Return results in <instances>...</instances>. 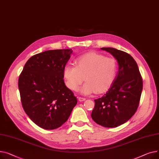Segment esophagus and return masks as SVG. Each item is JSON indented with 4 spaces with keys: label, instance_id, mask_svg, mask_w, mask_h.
I'll use <instances>...</instances> for the list:
<instances>
[{
    "label": "esophagus",
    "instance_id": "esophagus-1",
    "mask_svg": "<svg viewBox=\"0 0 159 159\" xmlns=\"http://www.w3.org/2000/svg\"><path fill=\"white\" fill-rule=\"evenodd\" d=\"M86 99L85 98H82V97H78V100L80 101H84Z\"/></svg>",
    "mask_w": 159,
    "mask_h": 159
}]
</instances>
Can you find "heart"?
<instances>
[{"label":"heart","mask_w":159,"mask_h":159,"mask_svg":"<svg viewBox=\"0 0 159 159\" xmlns=\"http://www.w3.org/2000/svg\"><path fill=\"white\" fill-rule=\"evenodd\" d=\"M117 72L118 63L115 58L90 52L78 58L75 66H65L63 75L67 87L74 91L78 90L85 79L86 83L81 92L89 95L95 91L98 94L107 91L114 82Z\"/></svg>","instance_id":"b5f03b06"}]
</instances>
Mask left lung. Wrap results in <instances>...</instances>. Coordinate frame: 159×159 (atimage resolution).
Wrapping results in <instances>:
<instances>
[{
    "label": "left lung",
    "mask_w": 159,
    "mask_h": 159,
    "mask_svg": "<svg viewBox=\"0 0 159 159\" xmlns=\"http://www.w3.org/2000/svg\"><path fill=\"white\" fill-rule=\"evenodd\" d=\"M101 49L113 56L119 70L106 94L94 100L91 117L102 126L114 128L127 122L135 113L143 90V80L136 61L129 54L111 48Z\"/></svg>",
    "instance_id": "8db88e82"
}]
</instances>
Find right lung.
Masks as SVG:
<instances>
[{"instance_id": "1", "label": "right lung", "mask_w": 159, "mask_h": 159, "mask_svg": "<svg viewBox=\"0 0 159 159\" xmlns=\"http://www.w3.org/2000/svg\"><path fill=\"white\" fill-rule=\"evenodd\" d=\"M72 53L71 49H56L35 54L27 60L18 78L25 112L42 128L60 127L77 104V98L65 85L63 75Z\"/></svg>"}]
</instances>
